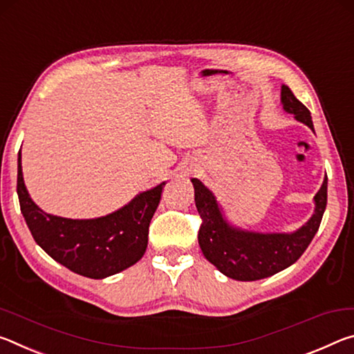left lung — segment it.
<instances>
[{"instance_id": "left-lung-1", "label": "left lung", "mask_w": 354, "mask_h": 354, "mask_svg": "<svg viewBox=\"0 0 354 354\" xmlns=\"http://www.w3.org/2000/svg\"><path fill=\"white\" fill-rule=\"evenodd\" d=\"M281 100L287 113L314 130L310 111L282 86ZM194 201L202 219L198 240L208 262L230 279L257 281L273 276L303 256L320 227L328 202V177L315 194V213L295 234H254L232 229L224 221L213 194L198 178H193Z\"/></svg>"}]
</instances>
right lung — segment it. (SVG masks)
<instances>
[{
  "mask_svg": "<svg viewBox=\"0 0 354 354\" xmlns=\"http://www.w3.org/2000/svg\"><path fill=\"white\" fill-rule=\"evenodd\" d=\"M165 183L136 196L129 205L97 219L48 215L31 201L19 158L17 194L23 218L37 245L73 273L103 279L136 263L144 256L149 224L160 204Z\"/></svg>",
  "mask_w": 354,
  "mask_h": 354,
  "instance_id": "1",
  "label": "right lung"
}]
</instances>
